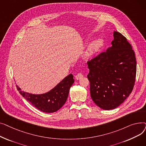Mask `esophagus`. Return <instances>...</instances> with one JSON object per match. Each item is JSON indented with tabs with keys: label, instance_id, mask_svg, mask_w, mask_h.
Returning <instances> with one entry per match:
<instances>
[{
	"label": "esophagus",
	"instance_id": "obj_1",
	"mask_svg": "<svg viewBox=\"0 0 146 146\" xmlns=\"http://www.w3.org/2000/svg\"><path fill=\"white\" fill-rule=\"evenodd\" d=\"M83 77V75L82 73H78L77 75H76L75 78L76 80H79L81 78H82Z\"/></svg>",
	"mask_w": 146,
	"mask_h": 146
}]
</instances>
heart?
Listing matches in <instances>:
<instances>
[{
  "label": "heart",
  "mask_w": 146,
  "mask_h": 146,
  "mask_svg": "<svg viewBox=\"0 0 146 146\" xmlns=\"http://www.w3.org/2000/svg\"><path fill=\"white\" fill-rule=\"evenodd\" d=\"M103 45V41L101 39H98L92 42L85 52V56L88 58H91L100 50Z\"/></svg>",
  "instance_id": "1"
}]
</instances>
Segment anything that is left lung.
I'll list each match as a JSON object with an SVG mask.
<instances>
[{"label":"left lung","mask_w":146,"mask_h":146,"mask_svg":"<svg viewBox=\"0 0 146 146\" xmlns=\"http://www.w3.org/2000/svg\"><path fill=\"white\" fill-rule=\"evenodd\" d=\"M112 47L87 62L90 96L101 109H115L131 93L136 76V59L127 38L113 32Z\"/></svg>","instance_id":"8db88e82"}]
</instances>
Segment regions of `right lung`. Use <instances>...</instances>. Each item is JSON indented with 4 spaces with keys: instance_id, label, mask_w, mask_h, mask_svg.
Returning a JSON list of instances; mask_svg holds the SVG:
<instances>
[{
    "instance_id": "right-lung-1",
    "label": "right lung",
    "mask_w": 146,
    "mask_h": 146,
    "mask_svg": "<svg viewBox=\"0 0 146 146\" xmlns=\"http://www.w3.org/2000/svg\"><path fill=\"white\" fill-rule=\"evenodd\" d=\"M74 83L73 76L70 74L48 92L35 95L22 91L17 85L19 94L34 107L45 113L57 111L62 107L67 99L69 90Z\"/></svg>"
}]
</instances>
